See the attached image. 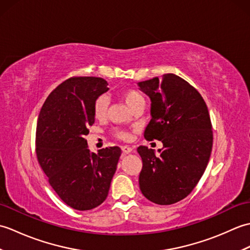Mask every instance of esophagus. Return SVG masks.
<instances>
[{"label":"esophagus","instance_id":"esophagus-1","mask_svg":"<svg viewBox=\"0 0 250 250\" xmlns=\"http://www.w3.org/2000/svg\"><path fill=\"white\" fill-rule=\"evenodd\" d=\"M121 149H122V151H124L125 153H130V152L133 151V148H131L129 146H122Z\"/></svg>","mask_w":250,"mask_h":250}]
</instances>
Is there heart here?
I'll use <instances>...</instances> for the list:
<instances>
[{"instance_id":"heart-1","label":"heart","mask_w":250,"mask_h":250,"mask_svg":"<svg viewBox=\"0 0 250 250\" xmlns=\"http://www.w3.org/2000/svg\"><path fill=\"white\" fill-rule=\"evenodd\" d=\"M122 99L125 102V104L129 106L130 108H133L135 105L140 103L145 104V100L143 95L135 89H126L122 92ZM108 108V99L105 95H101L93 104V115L97 119H103L105 118L106 113H107ZM117 136L122 140H128L129 134L124 131L117 132Z\"/></svg>"}]
</instances>
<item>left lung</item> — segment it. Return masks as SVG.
<instances>
[{
	"label": "left lung",
	"instance_id": "left-lung-1",
	"mask_svg": "<svg viewBox=\"0 0 250 250\" xmlns=\"http://www.w3.org/2000/svg\"><path fill=\"white\" fill-rule=\"evenodd\" d=\"M150 99L151 120L144 136L163 147L137 148L143 167L139 184L143 195L159 205L185 199L199 183L209 161L213 131L201 94L175 74L137 83Z\"/></svg>",
	"mask_w": 250,
	"mask_h": 250
}]
</instances>
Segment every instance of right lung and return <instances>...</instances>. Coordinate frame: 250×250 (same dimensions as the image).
<instances>
[{
	"mask_svg": "<svg viewBox=\"0 0 250 250\" xmlns=\"http://www.w3.org/2000/svg\"><path fill=\"white\" fill-rule=\"evenodd\" d=\"M100 77H73L47 98L37 120L36 156L49 184L72 208L89 210L107 198L119 147L91 152L84 136L94 124L93 104L108 91Z\"/></svg>",
	"mask_w": 250,
	"mask_h": 250,
	"instance_id": "obj_1",
	"label": "right lung"
}]
</instances>
